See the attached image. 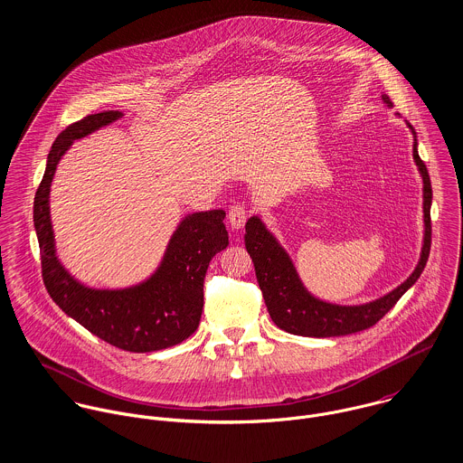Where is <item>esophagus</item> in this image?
Masks as SVG:
<instances>
[{
  "mask_svg": "<svg viewBox=\"0 0 463 463\" xmlns=\"http://www.w3.org/2000/svg\"><path fill=\"white\" fill-rule=\"evenodd\" d=\"M246 219H248V212L242 204H233L228 212V221H230V226L232 230H241L244 228L246 224Z\"/></svg>",
  "mask_w": 463,
  "mask_h": 463,
  "instance_id": "1",
  "label": "esophagus"
}]
</instances>
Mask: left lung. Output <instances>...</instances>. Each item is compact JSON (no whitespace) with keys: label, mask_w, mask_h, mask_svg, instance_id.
Returning <instances> with one entry per match:
<instances>
[{"label":"left lung","mask_w":463,"mask_h":463,"mask_svg":"<svg viewBox=\"0 0 463 463\" xmlns=\"http://www.w3.org/2000/svg\"><path fill=\"white\" fill-rule=\"evenodd\" d=\"M383 103L391 109L389 96H382ZM413 135V162L422 178V248L420 257L411 274L397 285L389 294L362 305H338L314 296L303 283L298 267L278 237L267 228L260 215H253L246 222V250L255 265L257 279L264 296L267 312L272 323L287 333L301 336H340L374 326L394 305L399 298L419 279L422 274L431 246V182L424 162L417 151V133L406 121Z\"/></svg>","instance_id":"1"}]
</instances>
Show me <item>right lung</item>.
Returning a JSON list of instances; mask_svg holds the SVG:
<instances>
[{
	"instance_id": "right-lung-1",
	"label": "right lung",
	"mask_w": 463,
	"mask_h": 463,
	"mask_svg": "<svg viewBox=\"0 0 463 463\" xmlns=\"http://www.w3.org/2000/svg\"><path fill=\"white\" fill-rule=\"evenodd\" d=\"M125 114L109 110L67 127L48 155L33 201L44 285L71 319L101 340L132 353H149L184 342L198 328L203 279L210 260L228 246L226 212H193L180 219L155 270L128 287H92L67 270L57 255L50 193L57 165L74 140L98 132Z\"/></svg>"
}]
</instances>
